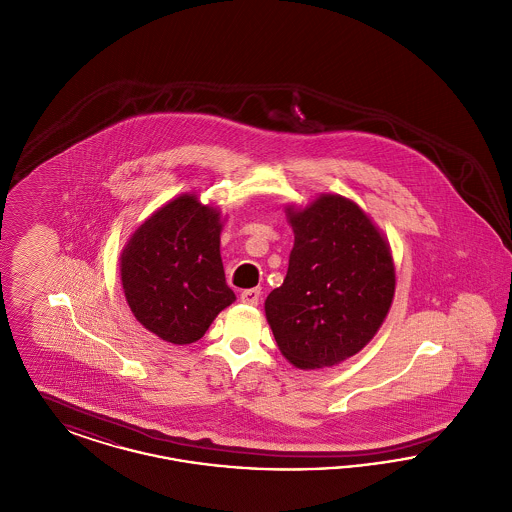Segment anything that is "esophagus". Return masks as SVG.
I'll use <instances>...</instances> for the list:
<instances>
[{
	"label": "esophagus",
	"mask_w": 512,
	"mask_h": 512,
	"mask_svg": "<svg viewBox=\"0 0 512 512\" xmlns=\"http://www.w3.org/2000/svg\"><path fill=\"white\" fill-rule=\"evenodd\" d=\"M240 299L245 305H257L259 299H261V290L259 288H249L240 293Z\"/></svg>",
	"instance_id": "esophagus-1"
}]
</instances>
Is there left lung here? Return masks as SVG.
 Wrapping results in <instances>:
<instances>
[{
	"label": "left lung",
	"mask_w": 512,
	"mask_h": 512,
	"mask_svg": "<svg viewBox=\"0 0 512 512\" xmlns=\"http://www.w3.org/2000/svg\"><path fill=\"white\" fill-rule=\"evenodd\" d=\"M292 253L284 284L265 313L282 355L297 368L334 366L376 336L395 293L390 244L365 211L322 194L288 207Z\"/></svg>",
	"instance_id": "left-lung-1"
}]
</instances>
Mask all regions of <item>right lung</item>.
I'll use <instances>...</instances> for the list:
<instances>
[{"mask_svg": "<svg viewBox=\"0 0 512 512\" xmlns=\"http://www.w3.org/2000/svg\"><path fill=\"white\" fill-rule=\"evenodd\" d=\"M220 211L182 194L138 226L121 255L124 297L161 340L186 345L234 303L220 259Z\"/></svg>", "mask_w": 512, "mask_h": 512, "instance_id": "1", "label": "right lung"}]
</instances>
